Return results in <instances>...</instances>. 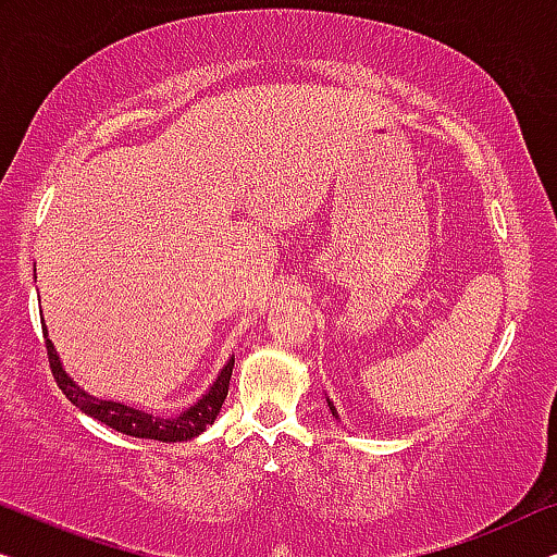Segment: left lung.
Returning a JSON list of instances; mask_svg holds the SVG:
<instances>
[{"mask_svg": "<svg viewBox=\"0 0 557 557\" xmlns=\"http://www.w3.org/2000/svg\"><path fill=\"white\" fill-rule=\"evenodd\" d=\"M330 410H332V414H335V418H337V412H335V408H332V405H330Z\"/></svg>", "mask_w": 557, "mask_h": 557, "instance_id": "1", "label": "left lung"}]
</instances>
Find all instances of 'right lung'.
<instances>
[{"mask_svg":"<svg viewBox=\"0 0 557 557\" xmlns=\"http://www.w3.org/2000/svg\"><path fill=\"white\" fill-rule=\"evenodd\" d=\"M45 345H47L49 368H52L57 385H60L62 393L70 397V400L77 405L82 412H87L89 418L104 422V425L117 430V433L132 435V437L160 440V443H180V440H193L195 435L205 433V430L214 422V418H218L222 403H225L232 368H235V358H232L225 364V370L220 372V377L214 380V385L202 395V400L195 403L189 410L180 412L177 418L164 420V418H152V414H147L143 410L127 408V405H120L112 400H99V397L87 395L85 389H79L70 377L64 375L60 358H57V352H54V345L49 343V337H47V327H45Z\"/></svg>","mask_w":557,"mask_h":557,"instance_id":"obj_1","label":"right lung"}]
</instances>
